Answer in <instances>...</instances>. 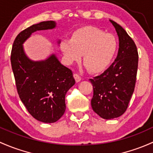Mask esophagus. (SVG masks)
<instances>
[{
    "label": "esophagus",
    "instance_id": "obj_1",
    "mask_svg": "<svg viewBox=\"0 0 153 153\" xmlns=\"http://www.w3.org/2000/svg\"><path fill=\"white\" fill-rule=\"evenodd\" d=\"M73 76H74V78H75V81H76L77 83H78V82H80V81H81V76H80L79 75H78V74L75 73V74H74V75H73Z\"/></svg>",
    "mask_w": 153,
    "mask_h": 153
}]
</instances>
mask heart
<instances>
[{
	"label": "heart",
	"instance_id": "1",
	"mask_svg": "<svg viewBox=\"0 0 153 153\" xmlns=\"http://www.w3.org/2000/svg\"><path fill=\"white\" fill-rule=\"evenodd\" d=\"M65 62L72 64L83 56V63L91 73L98 74L108 68L117 50L115 36L97 27L86 26L75 30L71 39L60 42Z\"/></svg>",
	"mask_w": 153,
	"mask_h": 153
}]
</instances>
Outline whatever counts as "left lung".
I'll use <instances>...</instances> for the list:
<instances>
[{
	"instance_id": "left-lung-1",
	"label": "left lung",
	"mask_w": 153,
	"mask_h": 153,
	"mask_svg": "<svg viewBox=\"0 0 153 153\" xmlns=\"http://www.w3.org/2000/svg\"><path fill=\"white\" fill-rule=\"evenodd\" d=\"M119 37V51L114 63L99 76L89 79L94 94L93 111L102 119L112 120L126 111L135 88L137 73V48L125 30L109 20Z\"/></svg>"
}]
</instances>
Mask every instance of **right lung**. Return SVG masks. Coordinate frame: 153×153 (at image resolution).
<instances>
[{"label": "right lung", "mask_w": 153, "mask_h": 153, "mask_svg": "<svg viewBox=\"0 0 153 153\" xmlns=\"http://www.w3.org/2000/svg\"><path fill=\"white\" fill-rule=\"evenodd\" d=\"M56 28L55 21L34 24L20 32L13 43L11 63L20 100L30 114L38 121H58L66 109L65 95L75 83L72 70L61 64L55 53L44 60H31L23 44L37 30ZM60 39H58L59 45Z\"/></svg>", "instance_id": "add662e5"}]
</instances>
